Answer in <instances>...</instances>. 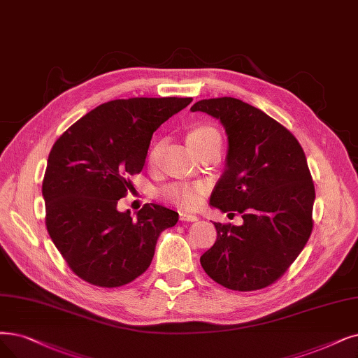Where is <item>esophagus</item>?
Wrapping results in <instances>:
<instances>
[{"label": "esophagus", "mask_w": 358, "mask_h": 358, "mask_svg": "<svg viewBox=\"0 0 358 358\" xmlns=\"http://www.w3.org/2000/svg\"><path fill=\"white\" fill-rule=\"evenodd\" d=\"M179 219L182 222H196L198 217L195 216V214H191V213H187V211H180L179 213Z\"/></svg>", "instance_id": "1"}]
</instances>
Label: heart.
<instances>
[{"instance_id": "b5f03b06", "label": "heart", "mask_w": 358, "mask_h": 358, "mask_svg": "<svg viewBox=\"0 0 358 358\" xmlns=\"http://www.w3.org/2000/svg\"><path fill=\"white\" fill-rule=\"evenodd\" d=\"M219 135V132L211 126H199L194 129L188 135V142L192 141H203L210 136ZM163 142H154L152 147L148 151V162L152 164L155 160L159 159V154L162 151ZM204 194V187L199 183H187V182H178V183H170L167 187L162 189V196L167 201L173 203L182 208H195L199 201H201V196Z\"/></svg>"}]
</instances>
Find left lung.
Segmentation results:
<instances>
[{
    "label": "left lung",
    "mask_w": 358,
    "mask_h": 358,
    "mask_svg": "<svg viewBox=\"0 0 358 358\" xmlns=\"http://www.w3.org/2000/svg\"><path fill=\"white\" fill-rule=\"evenodd\" d=\"M191 110L219 119L227 134L226 169L210 204L244 219L242 226L214 223L217 239L199 262L227 289L267 288L295 262L313 231L316 192L304 150L287 127L241 99H201Z\"/></svg>",
    "instance_id": "left-lung-1"
}]
</instances>
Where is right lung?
Returning a JSON list of instances; mask_svg holds the SVG:
<instances>
[{
	"label": "right lung",
	"mask_w": 358,
	"mask_h": 358,
	"mask_svg": "<svg viewBox=\"0 0 358 358\" xmlns=\"http://www.w3.org/2000/svg\"><path fill=\"white\" fill-rule=\"evenodd\" d=\"M192 98H129L98 106L55 141L42 182L47 231L76 276L117 288L150 267L157 238L179 214L144 204L136 219L117 201L134 188L152 134Z\"/></svg>",
	"instance_id": "obj_1"
}]
</instances>
